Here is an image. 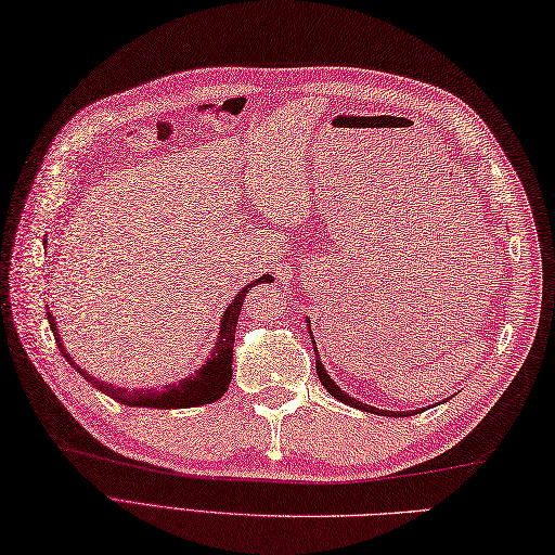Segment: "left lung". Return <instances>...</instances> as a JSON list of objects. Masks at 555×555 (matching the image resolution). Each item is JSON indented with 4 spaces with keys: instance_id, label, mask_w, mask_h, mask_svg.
<instances>
[{
    "instance_id": "8db88e82",
    "label": "left lung",
    "mask_w": 555,
    "mask_h": 555,
    "mask_svg": "<svg viewBox=\"0 0 555 555\" xmlns=\"http://www.w3.org/2000/svg\"><path fill=\"white\" fill-rule=\"evenodd\" d=\"M315 370H318V379H320V384H322L324 388H327V393H330V396H334L336 400H341V402L350 404V408H356V410H364V412H374V414H384V416H386V412H384V410H374V408H370V404H364V402H360V400L348 398V396L344 393V390L330 379V374L324 372L322 362H320V356H318V350H315ZM400 416H404V414H400Z\"/></svg>"
}]
</instances>
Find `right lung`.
I'll return each instance as SVG.
<instances>
[{"label": "right lung", "instance_id": "add662e5", "mask_svg": "<svg viewBox=\"0 0 555 555\" xmlns=\"http://www.w3.org/2000/svg\"><path fill=\"white\" fill-rule=\"evenodd\" d=\"M273 275H263L251 285H261V282H270ZM247 285L242 289L235 301L225 308V313L221 318V332H219V341H216L214 350H211V358L207 360V364H202V367L193 374L188 376V379L179 382V384H171L167 388H147V390H131V388H119V386H111V384H103L99 379H93L91 374H87L82 367H77L73 362V358L65 353L63 346H61V334L56 332V320H53L51 313H47L49 318V327L56 336V344L61 348L63 358L73 364V367L85 376L87 382H91V386H96L101 393L111 396L113 400L121 402V404H131V408H155V410H183V408H197V404H207V402H216L223 393L228 384H231V376H233V344H235V327H237V318H240V310H242V301H245V296L249 292Z\"/></svg>", "mask_w": 555, "mask_h": 555}]
</instances>
